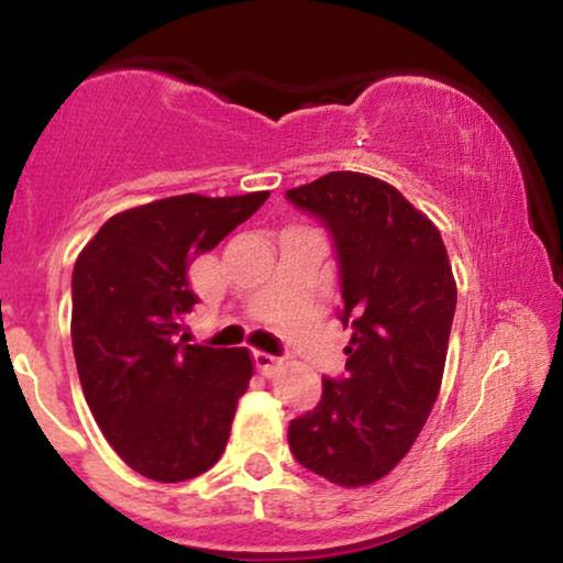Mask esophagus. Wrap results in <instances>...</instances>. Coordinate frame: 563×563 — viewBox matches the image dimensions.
<instances>
[{"label":"esophagus","mask_w":563,"mask_h":563,"mask_svg":"<svg viewBox=\"0 0 563 563\" xmlns=\"http://www.w3.org/2000/svg\"><path fill=\"white\" fill-rule=\"evenodd\" d=\"M254 365L262 376H273V373L277 371V365H280V360L273 357V354H267V352H254Z\"/></svg>","instance_id":"34e87169"}]
</instances>
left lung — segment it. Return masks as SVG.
Listing matches in <instances>:
<instances>
[{
  "mask_svg": "<svg viewBox=\"0 0 563 563\" xmlns=\"http://www.w3.org/2000/svg\"><path fill=\"white\" fill-rule=\"evenodd\" d=\"M286 198L331 235L339 320L352 328L346 373L322 378L288 444L303 468L363 487L402 461L434 407L457 301L448 249L397 187L367 174L331 172Z\"/></svg>",
  "mask_w": 563,
  "mask_h": 563,
  "instance_id": "1",
  "label": "left lung"
}]
</instances>
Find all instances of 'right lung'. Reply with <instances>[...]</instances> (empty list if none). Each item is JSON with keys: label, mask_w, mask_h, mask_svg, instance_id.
I'll return each mask as SVG.
<instances>
[{"label": "right lung", "mask_w": 563, "mask_h": 563, "mask_svg": "<svg viewBox=\"0 0 563 563\" xmlns=\"http://www.w3.org/2000/svg\"><path fill=\"white\" fill-rule=\"evenodd\" d=\"M267 198L187 192L121 211L74 264L84 397L111 448L147 479H192L228 448L254 365L245 349L187 344L183 318L198 303L187 267Z\"/></svg>", "instance_id": "add662e5"}]
</instances>
